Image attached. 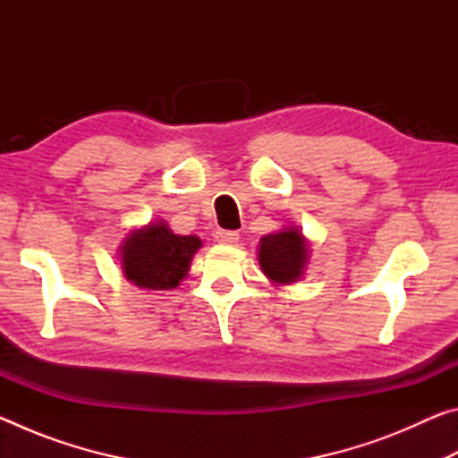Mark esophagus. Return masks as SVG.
Returning a JSON list of instances; mask_svg holds the SVG:
<instances>
[{
  "instance_id": "obj_1",
  "label": "esophagus",
  "mask_w": 458,
  "mask_h": 458,
  "mask_svg": "<svg viewBox=\"0 0 458 458\" xmlns=\"http://www.w3.org/2000/svg\"><path fill=\"white\" fill-rule=\"evenodd\" d=\"M238 232L236 230H216V242L220 244H236L238 242Z\"/></svg>"
}]
</instances>
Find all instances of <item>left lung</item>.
Listing matches in <instances>:
<instances>
[{
    "instance_id": "8db88e82",
    "label": "left lung",
    "mask_w": 458,
    "mask_h": 458,
    "mask_svg": "<svg viewBox=\"0 0 458 458\" xmlns=\"http://www.w3.org/2000/svg\"><path fill=\"white\" fill-rule=\"evenodd\" d=\"M259 262L270 281L294 283L307 262V242L299 230H283L278 234L262 236Z\"/></svg>"
}]
</instances>
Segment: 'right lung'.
<instances>
[{
  "mask_svg": "<svg viewBox=\"0 0 458 458\" xmlns=\"http://www.w3.org/2000/svg\"><path fill=\"white\" fill-rule=\"evenodd\" d=\"M201 246L198 236H177L165 224L137 230L123 246V273L137 286L167 291L188 275L190 262Z\"/></svg>",
  "mask_w": 458,
  "mask_h": 458,
  "instance_id": "add662e5",
  "label": "right lung"
}]
</instances>
